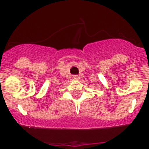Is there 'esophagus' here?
I'll return each instance as SVG.
<instances>
[{"instance_id": "esophagus-1", "label": "esophagus", "mask_w": 149, "mask_h": 149, "mask_svg": "<svg viewBox=\"0 0 149 149\" xmlns=\"http://www.w3.org/2000/svg\"><path fill=\"white\" fill-rule=\"evenodd\" d=\"M72 79L77 80V79H79V76H78V75H74V76H72Z\"/></svg>"}]
</instances>
